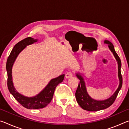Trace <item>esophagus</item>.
<instances>
[{"label":"esophagus","mask_w":129,"mask_h":129,"mask_svg":"<svg viewBox=\"0 0 129 129\" xmlns=\"http://www.w3.org/2000/svg\"><path fill=\"white\" fill-rule=\"evenodd\" d=\"M72 76H73L72 73L71 72H67L66 75H65V78H69L72 77Z\"/></svg>","instance_id":"1"}]
</instances>
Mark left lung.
<instances>
[{
  "label": "left lung",
  "instance_id": "obj_1",
  "mask_svg": "<svg viewBox=\"0 0 129 129\" xmlns=\"http://www.w3.org/2000/svg\"><path fill=\"white\" fill-rule=\"evenodd\" d=\"M104 43L108 45L110 51L112 52L118 64V77L119 79V86L114 94L108 99L104 100H97L91 98L87 91L86 83L85 81L84 75L80 72L76 73V76L80 80L79 84L78 85L77 90L76 91V99L78 105L82 109L89 112H95L104 110L109 108L114 102L119 90L122 85V77L121 73V61L120 58L114 49V45L108 40H105Z\"/></svg>",
  "mask_w": 129,
  "mask_h": 129
}]
</instances>
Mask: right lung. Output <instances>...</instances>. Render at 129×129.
<instances>
[{
	"label": "right lung",
	"instance_id": "add662e5",
	"mask_svg": "<svg viewBox=\"0 0 129 129\" xmlns=\"http://www.w3.org/2000/svg\"><path fill=\"white\" fill-rule=\"evenodd\" d=\"M38 41V39H35L31 37H29L19 41L12 49L6 63L8 90L10 93L21 105L29 109H41L48 105L52 100L56 86L63 81L65 76V75H61L51 80L43 90L34 97H26L17 91L14 86L12 81V69L13 65L19 53L24 49H25L27 45L32 44Z\"/></svg>",
	"mask_w": 129,
	"mask_h": 129
}]
</instances>
